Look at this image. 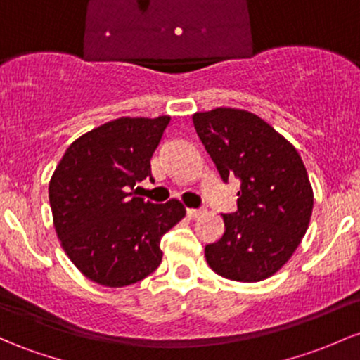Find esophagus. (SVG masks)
<instances>
[{
	"instance_id": "obj_1",
	"label": "esophagus",
	"mask_w": 360,
	"mask_h": 360,
	"mask_svg": "<svg viewBox=\"0 0 360 360\" xmlns=\"http://www.w3.org/2000/svg\"><path fill=\"white\" fill-rule=\"evenodd\" d=\"M186 213L189 219H198L200 215H203L205 213V208H188Z\"/></svg>"
}]
</instances>
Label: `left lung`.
<instances>
[{"label":"left lung","mask_w":360,"mask_h":360,"mask_svg":"<svg viewBox=\"0 0 360 360\" xmlns=\"http://www.w3.org/2000/svg\"><path fill=\"white\" fill-rule=\"evenodd\" d=\"M193 124L224 183L239 179L238 210L222 215L225 231L205 246L207 263L236 282L268 278L289 262L309 227L314 196L301 155L248 110L196 112Z\"/></svg>","instance_id":"obj_1"}]
</instances>
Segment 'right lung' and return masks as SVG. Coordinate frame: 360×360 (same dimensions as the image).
Returning a JSON list of instances; mask_svg holds the SVG:
<instances>
[{
  "label": "right lung",
  "instance_id": "1",
  "mask_svg": "<svg viewBox=\"0 0 360 360\" xmlns=\"http://www.w3.org/2000/svg\"><path fill=\"white\" fill-rule=\"evenodd\" d=\"M169 116L120 117L70 145L49 183V203L61 246L75 266L104 287L140 282L162 262L160 239L186 210L136 196L152 179L150 159Z\"/></svg>",
  "mask_w": 360,
  "mask_h": 360
}]
</instances>
